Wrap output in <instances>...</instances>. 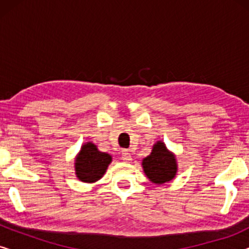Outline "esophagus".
<instances>
[{"instance_id":"obj_1","label":"esophagus","mask_w":249,"mask_h":249,"mask_svg":"<svg viewBox=\"0 0 249 249\" xmlns=\"http://www.w3.org/2000/svg\"><path fill=\"white\" fill-rule=\"evenodd\" d=\"M121 159L125 162H130L131 161V154L129 153V151H127V149H124V151H122V153H121Z\"/></svg>"}]
</instances>
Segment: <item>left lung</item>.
Instances as JSON below:
<instances>
[{
	"mask_svg": "<svg viewBox=\"0 0 249 249\" xmlns=\"http://www.w3.org/2000/svg\"><path fill=\"white\" fill-rule=\"evenodd\" d=\"M142 170L152 182L156 185L171 181L177 175V160L163 142L154 144L152 153L142 160Z\"/></svg>",
	"mask_w": 249,
	"mask_h": 249,
	"instance_id": "left-lung-1",
	"label": "left lung"
}]
</instances>
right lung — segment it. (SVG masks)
<instances>
[{"instance_id": "right-lung-1", "label": "right lung", "mask_w": 249, "mask_h": 249, "mask_svg": "<svg viewBox=\"0 0 249 249\" xmlns=\"http://www.w3.org/2000/svg\"><path fill=\"white\" fill-rule=\"evenodd\" d=\"M112 162L110 154L100 152L97 146L88 142L81 146L74 161V171L77 178L83 182H95L100 180Z\"/></svg>"}]
</instances>
